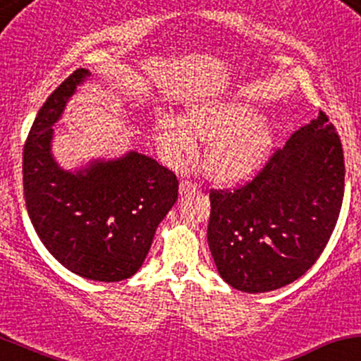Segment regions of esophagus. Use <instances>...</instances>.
Masks as SVG:
<instances>
[{
    "instance_id": "obj_1",
    "label": "esophagus",
    "mask_w": 361,
    "mask_h": 361,
    "mask_svg": "<svg viewBox=\"0 0 361 361\" xmlns=\"http://www.w3.org/2000/svg\"><path fill=\"white\" fill-rule=\"evenodd\" d=\"M196 188H197V185L194 184V182H191V180H182L180 185H179V191H180V194H188V192L196 191Z\"/></svg>"
}]
</instances>
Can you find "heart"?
<instances>
[{"mask_svg": "<svg viewBox=\"0 0 361 361\" xmlns=\"http://www.w3.org/2000/svg\"><path fill=\"white\" fill-rule=\"evenodd\" d=\"M157 135L172 159L196 152L197 137L212 143L206 170L218 182H237L252 176L268 159L273 129L262 121L257 107L235 100H208L189 107L188 121L160 114Z\"/></svg>", "mask_w": 361, "mask_h": 361, "instance_id": "1", "label": "heart"}]
</instances>
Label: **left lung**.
<instances>
[{
  "instance_id": "1",
  "label": "left lung",
  "mask_w": 361,
  "mask_h": 361,
  "mask_svg": "<svg viewBox=\"0 0 361 361\" xmlns=\"http://www.w3.org/2000/svg\"><path fill=\"white\" fill-rule=\"evenodd\" d=\"M343 194L341 140L321 111L252 180L233 191L212 189L208 245L220 276L247 293L293 283L329 242Z\"/></svg>"
}]
</instances>
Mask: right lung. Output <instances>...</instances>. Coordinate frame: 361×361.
Returning a JSON list of instances; mask_svg holds the SVG:
<instances>
[{"mask_svg":"<svg viewBox=\"0 0 361 361\" xmlns=\"http://www.w3.org/2000/svg\"><path fill=\"white\" fill-rule=\"evenodd\" d=\"M90 71L71 73L40 107L23 147V194L32 225L61 264L93 281H121L143 264L157 226L179 196L159 161L129 152L75 172L51 152L54 126Z\"/></svg>","mask_w":361,"mask_h":361,"instance_id":"1","label":"right lung"}]
</instances>
